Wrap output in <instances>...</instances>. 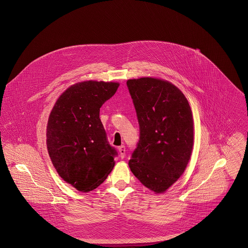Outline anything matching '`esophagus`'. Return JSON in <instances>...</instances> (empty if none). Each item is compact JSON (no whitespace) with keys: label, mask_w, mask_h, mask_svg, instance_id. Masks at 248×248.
<instances>
[{"label":"esophagus","mask_w":248,"mask_h":248,"mask_svg":"<svg viewBox=\"0 0 248 248\" xmlns=\"http://www.w3.org/2000/svg\"><path fill=\"white\" fill-rule=\"evenodd\" d=\"M118 151H119V154H120V157L121 158H124L125 157V152H126V149H125V146H120L118 147Z\"/></svg>","instance_id":"34e87169"}]
</instances>
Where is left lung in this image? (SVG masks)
Masks as SVG:
<instances>
[{
  "label": "left lung",
  "mask_w": 248,
  "mask_h": 248,
  "mask_svg": "<svg viewBox=\"0 0 248 248\" xmlns=\"http://www.w3.org/2000/svg\"><path fill=\"white\" fill-rule=\"evenodd\" d=\"M127 86L140 128L129 166L155 194L166 192L184 173L194 145L192 109L183 93L167 80L141 77Z\"/></svg>",
  "instance_id": "left-lung-1"
}]
</instances>
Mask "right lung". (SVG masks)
<instances>
[{
    "instance_id": "1",
    "label": "right lung",
    "mask_w": 248,
    "mask_h": 248,
    "mask_svg": "<svg viewBox=\"0 0 248 248\" xmlns=\"http://www.w3.org/2000/svg\"><path fill=\"white\" fill-rule=\"evenodd\" d=\"M118 87V82L75 83L61 93L49 113V157L58 175L80 192L97 188L114 167L116 152L107 141L99 111Z\"/></svg>"
}]
</instances>
